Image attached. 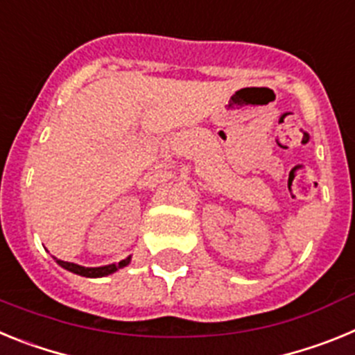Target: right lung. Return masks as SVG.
Returning a JSON list of instances; mask_svg holds the SVG:
<instances>
[{
	"instance_id": "right-lung-1",
	"label": "right lung",
	"mask_w": 355,
	"mask_h": 355,
	"mask_svg": "<svg viewBox=\"0 0 355 355\" xmlns=\"http://www.w3.org/2000/svg\"><path fill=\"white\" fill-rule=\"evenodd\" d=\"M130 261H131V256H128L126 259H122V261H119V263H112V265L81 266V265H76V263H69V261H62V259H56V263H58L62 268L72 272V274L81 275V277H106V275L114 274V272L121 270V268H124V266L130 265Z\"/></svg>"
}]
</instances>
